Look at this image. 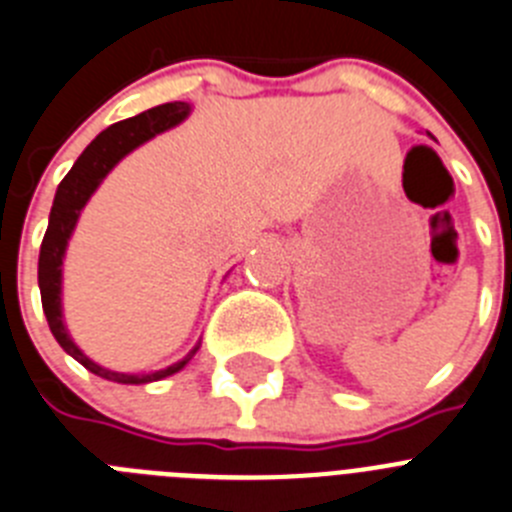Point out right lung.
<instances>
[{
	"mask_svg": "<svg viewBox=\"0 0 512 512\" xmlns=\"http://www.w3.org/2000/svg\"><path fill=\"white\" fill-rule=\"evenodd\" d=\"M188 112H191V107H188L186 101H170V104H160V107L155 109H147V112L137 114V117L122 119V122L112 124V127H107L104 132H99L96 140H91V145L86 147L84 153L78 155L73 168L68 170V176L63 178L58 191H55L53 209H50L48 219V232H45L43 245H40V298H43L45 319H48V326L50 331H53L55 342L61 344V347L66 349L76 362H81L89 372L104 377V380L122 382V385H145V382H155L163 380V377L176 375L178 370H183V367L188 365V359L199 352L201 342L196 344L181 362L165 367V370L147 372V375L112 372L107 370V367L96 365L94 359H89L76 347V342H73L71 334H68L66 324H63V255H66L68 239H71L73 227H76L78 216H81V209H84L86 201L91 199V193L99 188V183L107 178L109 170H112L124 155H130L135 147H140L142 142L153 140L160 132L181 124L183 119L188 117Z\"/></svg>",
	"mask_w": 512,
	"mask_h": 512,
	"instance_id": "1",
	"label": "right lung"
}]
</instances>
